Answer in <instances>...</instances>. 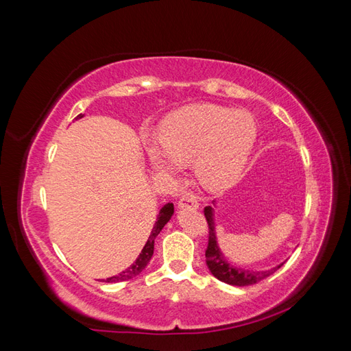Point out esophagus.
I'll list each match as a JSON object with an SVG mask.
<instances>
[{
    "label": "esophagus",
    "instance_id": "1",
    "mask_svg": "<svg viewBox=\"0 0 351 351\" xmlns=\"http://www.w3.org/2000/svg\"><path fill=\"white\" fill-rule=\"evenodd\" d=\"M178 208H187V209H199V202L196 199V196H193L192 193H183L182 197L178 199Z\"/></svg>",
    "mask_w": 351,
    "mask_h": 351
}]
</instances>
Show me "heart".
Masks as SVG:
<instances>
[{
    "label": "heart",
    "instance_id": "heart-1",
    "mask_svg": "<svg viewBox=\"0 0 351 351\" xmlns=\"http://www.w3.org/2000/svg\"><path fill=\"white\" fill-rule=\"evenodd\" d=\"M258 136L253 115L215 104H192L169 114L161 125V143L147 156L161 174H177L193 161L200 186L221 192L234 184L246 168Z\"/></svg>",
    "mask_w": 351,
    "mask_h": 351
}]
</instances>
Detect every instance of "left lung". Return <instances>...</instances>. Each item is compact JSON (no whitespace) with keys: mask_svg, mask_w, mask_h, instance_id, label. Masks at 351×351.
<instances>
[{"mask_svg":"<svg viewBox=\"0 0 351 351\" xmlns=\"http://www.w3.org/2000/svg\"><path fill=\"white\" fill-rule=\"evenodd\" d=\"M214 208H217V200H214V206L205 208V217H206L208 226H209V243H208V249H206L205 256H206V267L215 278H218L219 281L226 282V284H230V285L246 287V285L256 284V282L265 280L282 267L285 261L278 265H275V267H272V268L259 269V271L246 269V268L239 267V265H236V263H231V261L227 259L224 252L221 250L219 244H218Z\"/></svg>","mask_w":351,"mask_h":351,"instance_id":"8db88e82","label":"left lung"}]
</instances>
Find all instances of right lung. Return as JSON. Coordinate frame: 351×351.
Segmentation results:
<instances>
[{
    "label": "right lung",
    "instance_id": "1",
    "mask_svg": "<svg viewBox=\"0 0 351 351\" xmlns=\"http://www.w3.org/2000/svg\"><path fill=\"white\" fill-rule=\"evenodd\" d=\"M82 117H83V114H79L77 119H82ZM173 215H174V205L173 204L164 205L161 208V210L158 212V217H156V221L154 224V228L151 231L149 237H147L142 252L139 253V256L136 258V261L130 265L129 268H125L119 275H114V277L107 278V281H105V282H121V281H127V280H132V278L137 277V275H139L147 267V263H149V261L152 259L155 239L158 237L159 232H161V230L168 224V221L171 219Z\"/></svg>",
    "mask_w": 351,
    "mask_h": 351
}]
</instances>
